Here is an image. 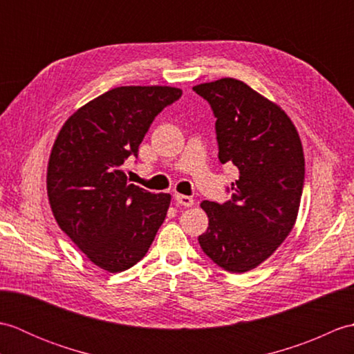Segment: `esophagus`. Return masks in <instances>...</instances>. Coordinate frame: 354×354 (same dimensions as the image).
Returning <instances> with one entry per match:
<instances>
[{"mask_svg":"<svg viewBox=\"0 0 354 354\" xmlns=\"http://www.w3.org/2000/svg\"><path fill=\"white\" fill-rule=\"evenodd\" d=\"M175 201L178 202L179 205H184V207H192L194 205V199L192 196H185V194H175Z\"/></svg>","mask_w":354,"mask_h":354,"instance_id":"34e87169","label":"esophagus"}]
</instances>
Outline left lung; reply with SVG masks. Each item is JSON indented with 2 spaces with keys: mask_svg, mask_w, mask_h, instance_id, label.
Returning <instances> with one entry per match:
<instances>
[{
  "mask_svg": "<svg viewBox=\"0 0 354 354\" xmlns=\"http://www.w3.org/2000/svg\"><path fill=\"white\" fill-rule=\"evenodd\" d=\"M216 117L219 161L239 179L231 199L204 201L208 228L202 251L217 266L242 274L274 254L295 225L304 185V153L288 114L242 80L225 77L193 86Z\"/></svg>",
  "mask_w": 354,
  "mask_h": 354,
  "instance_id": "1",
  "label": "left lung"
}]
</instances>
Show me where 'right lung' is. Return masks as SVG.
Here are the masks:
<instances>
[{
    "instance_id": "1",
    "label": "right lung",
    "mask_w": 354,
    "mask_h": 354,
    "mask_svg": "<svg viewBox=\"0 0 354 354\" xmlns=\"http://www.w3.org/2000/svg\"><path fill=\"white\" fill-rule=\"evenodd\" d=\"M183 95L171 86H118L66 120L51 149L47 192L59 227L94 265L122 272L145 257L170 194L131 184L123 170L160 112Z\"/></svg>"
}]
</instances>
